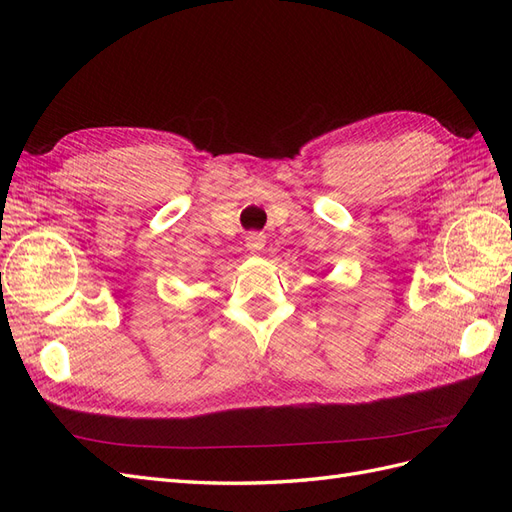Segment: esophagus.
<instances>
[{
  "instance_id": "obj_1",
  "label": "esophagus",
  "mask_w": 512,
  "mask_h": 512,
  "mask_svg": "<svg viewBox=\"0 0 512 512\" xmlns=\"http://www.w3.org/2000/svg\"><path fill=\"white\" fill-rule=\"evenodd\" d=\"M265 243H267V237L260 235V232H250V235L245 237V247L252 254H258V252L265 250Z\"/></svg>"
}]
</instances>
